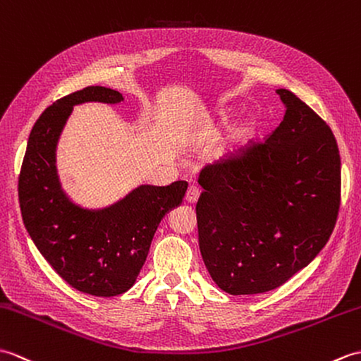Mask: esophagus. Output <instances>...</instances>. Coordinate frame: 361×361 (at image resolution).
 Here are the masks:
<instances>
[{"label": "esophagus", "mask_w": 361, "mask_h": 361, "mask_svg": "<svg viewBox=\"0 0 361 361\" xmlns=\"http://www.w3.org/2000/svg\"><path fill=\"white\" fill-rule=\"evenodd\" d=\"M199 195H201V191H199V188L195 187V185H190L188 190H187V195H185V201L188 204H196L197 199H199Z\"/></svg>", "instance_id": "obj_1"}]
</instances>
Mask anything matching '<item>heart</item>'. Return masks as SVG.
<instances>
[{
	"label": "heart",
	"mask_w": 361,
	"mask_h": 361,
	"mask_svg": "<svg viewBox=\"0 0 361 361\" xmlns=\"http://www.w3.org/2000/svg\"><path fill=\"white\" fill-rule=\"evenodd\" d=\"M228 123H230V114L222 113V116L219 117V126L224 128ZM256 131H258V122H256L255 117H244L239 120V122L235 125L233 131H231V145L226 154V160H231L241 154L243 148L255 137Z\"/></svg>",
	"instance_id": "1"
}]
</instances>
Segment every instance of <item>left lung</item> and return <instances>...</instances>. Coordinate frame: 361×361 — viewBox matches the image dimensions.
I'll return each instance as SVG.
<instances>
[{
  "mask_svg": "<svg viewBox=\"0 0 361 361\" xmlns=\"http://www.w3.org/2000/svg\"><path fill=\"white\" fill-rule=\"evenodd\" d=\"M283 122L233 164L207 166L199 247L221 290H274L315 259L337 221L341 162L331 128L284 87Z\"/></svg>",
  "mask_w": 361,
  "mask_h": 361,
  "instance_id": "obj_1",
  "label": "left lung"
}]
</instances>
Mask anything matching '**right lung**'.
I'll list each match as a JSON object with an SVG mask.
<instances>
[{
	"label": "right lung",
	"mask_w": 361,
	"mask_h": 361,
	"mask_svg": "<svg viewBox=\"0 0 361 361\" xmlns=\"http://www.w3.org/2000/svg\"><path fill=\"white\" fill-rule=\"evenodd\" d=\"M123 95L87 86L54 103L32 128L18 179L24 227L52 269L94 296L131 289L145 264L160 221L182 204L188 183H140L118 201L90 208L72 201L57 170V147L74 106L90 102L117 105Z\"/></svg>",
	"instance_id": "obj_1"
}]
</instances>
